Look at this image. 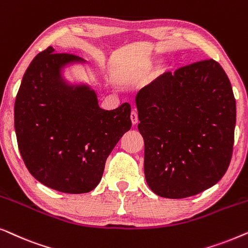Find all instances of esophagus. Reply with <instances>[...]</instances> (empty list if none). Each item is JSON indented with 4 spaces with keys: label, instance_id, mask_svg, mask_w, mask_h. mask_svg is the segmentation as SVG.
I'll use <instances>...</instances> for the list:
<instances>
[{
    "label": "esophagus",
    "instance_id": "34e87169",
    "mask_svg": "<svg viewBox=\"0 0 248 248\" xmlns=\"http://www.w3.org/2000/svg\"><path fill=\"white\" fill-rule=\"evenodd\" d=\"M131 121H132V123H133V124H138L139 117H138V111L135 109L131 111Z\"/></svg>",
    "mask_w": 248,
    "mask_h": 248
}]
</instances>
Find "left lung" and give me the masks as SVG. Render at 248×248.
I'll return each instance as SVG.
<instances>
[{"mask_svg":"<svg viewBox=\"0 0 248 248\" xmlns=\"http://www.w3.org/2000/svg\"><path fill=\"white\" fill-rule=\"evenodd\" d=\"M135 104L152 192L188 198L221 179L232 155L236 100L218 62L203 60L164 73L139 91Z\"/></svg>","mask_w":248,"mask_h":248,"instance_id":"1","label":"left lung"}]
</instances>
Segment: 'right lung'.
<instances>
[{"mask_svg":"<svg viewBox=\"0 0 248 248\" xmlns=\"http://www.w3.org/2000/svg\"><path fill=\"white\" fill-rule=\"evenodd\" d=\"M74 61L81 59L52 46L37 54L16 93L15 128L30 174L47 187L80 194L99 184L107 157L132 122L128 103L101 109L89 87L63 82L61 67Z\"/></svg>","mask_w":248,"mask_h":248,"instance_id":"right-lung-1","label":"right lung"}]
</instances>
